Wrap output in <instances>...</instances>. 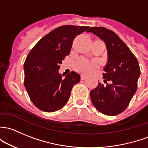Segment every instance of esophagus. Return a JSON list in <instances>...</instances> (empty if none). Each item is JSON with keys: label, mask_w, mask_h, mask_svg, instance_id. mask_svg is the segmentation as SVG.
Returning a JSON list of instances; mask_svg holds the SVG:
<instances>
[{"label": "esophagus", "mask_w": 148, "mask_h": 148, "mask_svg": "<svg viewBox=\"0 0 148 148\" xmlns=\"http://www.w3.org/2000/svg\"><path fill=\"white\" fill-rule=\"evenodd\" d=\"M86 79H87L86 76H85V75H82V76H81V79H82V80H86Z\"/></svg>", "instance_id": "34e87169"}]
</instances>
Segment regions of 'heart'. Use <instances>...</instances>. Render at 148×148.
<instances>
[{"instance_id": "b5f03b06", "label": "heart", "mask_w": 148, "mask_h": 148, "mask_svg": "<svg viewBox=\"0 0 148 148\" xmlns=\"http://www.w3.org/2000/svg\"><path fill=\"white\" fill-rule=\"evenodd\" d=\"M77 69L82 71H89L92 69V64L90 62H88L87 60L81 59L79 60L77 64Z\"/></svg>"}]
</instances>
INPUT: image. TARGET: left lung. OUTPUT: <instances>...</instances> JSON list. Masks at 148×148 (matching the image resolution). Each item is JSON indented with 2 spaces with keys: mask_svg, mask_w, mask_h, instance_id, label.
<instances>
[{
  "mask_svg": "<svg viewBox=\"0 0 148 148\" xmlns=\"http://www.w3.org/2000/svg\"><path fill=\"white\" fill-rule=\"evenodd\" d=\"M92 32L105 42L108 61L103 68V82L90 91L91 102L103 114L116 116L125 110L136 92L140 75L139 64L133 52L113 31L91 27Z\"/></svg>",
  "mask_w": 148,
  "mask_h": 148,
  "instance_id": "1",
  "label": "left lung"
}]
</instances>
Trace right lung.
<instances>
[{"mask_svg": "<svg viewBox=\"0 0 148 148\" xmlns=\"http://www.w3.org/2000/svg\"><path fill=\"white\" fill-rule=\"evenodd\" d=\"M88 28L60 26L43 37L27 55L24 85L30 100L41 111L50 113L61 109L69 100L73 86L80 81V75L75 71L63 79L59 69L69 54L76 36Z\"/></svg>", "mask_w": 148, "mask_h": 148, "instance_id": "right-lung-1", "label": "right lung"}]
</instances>
